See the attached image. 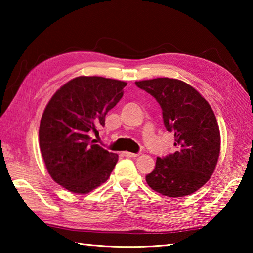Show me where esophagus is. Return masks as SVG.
Returning <instances> with one entry per match:
<instances>
[{"mask_svg": "<svg viewBox=\"0 0 253 253\" xmlns=\"http://www.w3.org/2000/svg\"><path fill=\"white\" fill-rule=\"evenodd\" d=\"M123 154H124V156H126V157H130V158H135V157L138 156V154H136V153H130V152H124Z\"/></svg>", "mask_w": 253, "mask_h": 253, "instance_id": "esophagus-1", "label": "esophagus"}]
</instances>
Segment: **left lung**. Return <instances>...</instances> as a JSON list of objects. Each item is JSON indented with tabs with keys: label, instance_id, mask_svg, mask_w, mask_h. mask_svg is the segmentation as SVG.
Returning a JSON list of instances; mask_svg holds the SVG:
<instances>
[{
	"label": "left lung",
	"instance_id": "1",
	"mask_svg": "<svg viewBox=\"0 0 253 253\" xmlns=\"http://www.w3.org/2000/svg\"><path fill=\"white\" fill-rule=\"evenodd\" d=\"M135 84L160 104L176 148L157 157L155 169L146 175L147 184L169 198L194 193L209 181L219 160L220 130L211 106L181 80L156 78Z\"/></svg>",
	"mask_w": 253,
	"mask_h": 253
}]
</instances>
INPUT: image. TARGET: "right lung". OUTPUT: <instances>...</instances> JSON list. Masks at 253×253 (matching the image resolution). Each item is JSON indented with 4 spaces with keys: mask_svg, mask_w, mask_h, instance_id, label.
I'll return each instance as SVG.
<instances>
[{
    "mask_svg": "<svg viewBox=\"0 0 253 253\" xmlns=\"http://www.w3.org/2000/svg\"><path fill=\"white\" fill-rule=\"evenodd\" d=\"M124 81L77 77L51 98L42 115L39 142L46 169L55 182L85 194L109 178L118 155L91 140L105 117L122 99Z\"/></svg>",
    "mask_w": 253,
    "mask_h": 253,
    "instance_id": "obj_1",
    "label": "right lung"
}]
</instances>
